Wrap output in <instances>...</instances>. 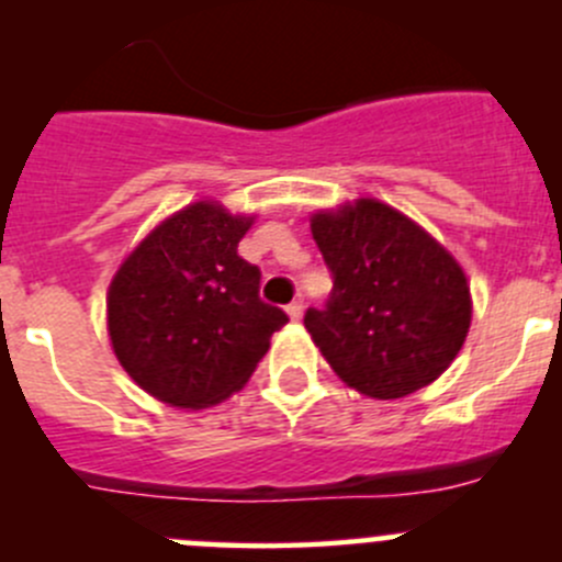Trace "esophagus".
<instances>
[{
  "mask_svg": "<svg viewBox=\"0 0 562 562\" xmlns=\"http://www.w3.org/2000/svg\"><path fill=\"white\" fill-rule=\"evenodd\" d=\"M302 313H304V304L302 302H291V304H288V315H291V321H299V317H302Z\"/></svg>",
  "mask_w": 562,
  "mask_h": 562,
  "instance_id": "1",
  "label": "esophagus"
}]
</instances>
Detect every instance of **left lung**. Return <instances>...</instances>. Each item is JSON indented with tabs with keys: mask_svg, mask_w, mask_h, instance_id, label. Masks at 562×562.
<instances>
[{
	"mask_svg": "<svg viewBox=\"0 0 562 562\" xmlns=\"http://www.w3.org/2000/svg\"><path fill=\"white\" fill-rule=\"evenodd\" d=\"M310 228L334 288L304 326L331 370L375 400L438 381L473 313L468 277L449 249L375 198L317 212Z\"/></svg>",
	"mask_w": 562,
	"mask_h": 562,
	"instance_id": "left-lung-1",
	"label": "left lung"
}]
</instances>
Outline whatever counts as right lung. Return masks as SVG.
<instances>
[{
	"instance_id": "obj_1",
	"label": "right lung",
	"mask_w": 562,
	"mask_h": 562,
	"mask_svg": "<svg viewBox=\"0 0 562 562\" xmlns=\"http://www.w3.org/2000/svg\"><path fill=\"white\" fill-rule=\"evenodd\" d=\"M252 217L198 201L127 255L108 288V334L130 378L173 407H209L249 381L288 315L260 302L239 255Z\"/></svg>"
}]
</instances>
